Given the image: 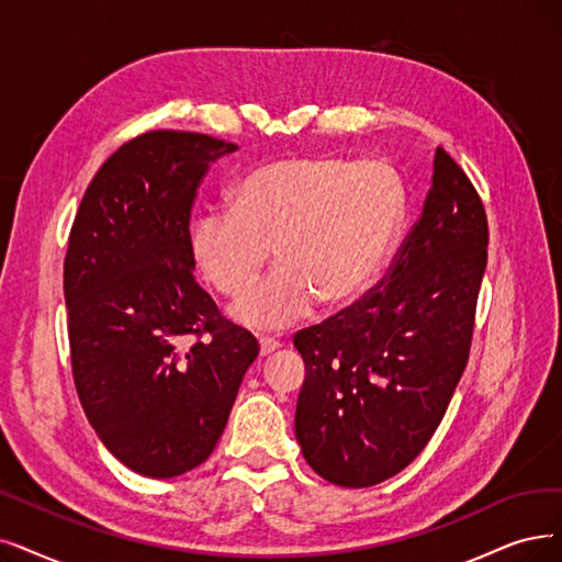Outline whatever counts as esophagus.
Here are the masks:
<instances>
[{
	"instance_id": "obj_1",
	"label": "esophagus",
	"mask_w": 562,
	"mask_h": 562,
	"mask_svg": "<svg viewBox=\"0 0 562 562\" xmlns=\"http://www.w3.org/2000/svg\"><path fill=\"white\" fill-rule=\"evenodd\" d=\"M281 348V344L277 339H272V336H262L260 339V355L262 357H269L272 352H277Z\"/></svg>"
}]
</instances>
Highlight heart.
Segmentation results:
<instances>
[{
    "label": "heart",
    "mask_w": 562,
    "mask_h": 562,
    "mask_svg": "<svg viewBox=\"0 0 562 562\" xmlns=\"http://www.w3.org/2000/svg\"><path fill=\"white\" fill-rule=\"evenodd\" d=\"M403 223L392 168L331 154L267 161L237 184L231 205L210 207L191 231L200 274L221 295H241L274 251L279 265L239 297L233 318L283 329L316 308L344 306L371 285Z\"/></svg>",
    "instance_id": "obj_1"
}]
</instances>
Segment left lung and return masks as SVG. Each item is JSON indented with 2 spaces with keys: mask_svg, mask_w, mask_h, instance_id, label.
Returning <instances> with one entry per match:
<instances>
[{
  "mask_svg": "<svg viewBox=\"0 0 562 562\" xmlns=\"http://www.w3.org/2000/svg\"><path fill=\"white\" fill-rule=\"evenodd\" d=\"M486 244L482 198L438 147L422 216L387 274L293 336L306 367L295 436L323 480L380 484L431 440L468 364Z\"/></svg>",
  "mask_w": 562,
  "mask_h": 562,
  "instance_id": "8db88e82",
  "label": "left lung"
}]
</instances>
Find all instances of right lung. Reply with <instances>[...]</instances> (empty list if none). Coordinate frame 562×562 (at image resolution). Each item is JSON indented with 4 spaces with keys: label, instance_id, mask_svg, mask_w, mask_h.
<instances>
[{
    "label": "right lung",
    "instance_id": "right-lung-1",
    "mask_svg": "<svg viewBox=\"0 0 562 562\" xmlns=\"http://www.w3.org/2000/svg\"><path fill=\"white\" fill-rule=\"evenodd\" d=\"M235 149L147 131L99 168L74 218L64 300L76 390L110 454L145 477H177L214 452L260 350L193 277L198 187Z\"/></svg>",
    "mask_w": 562,
    "mask_h": 562
}]
</instances>
